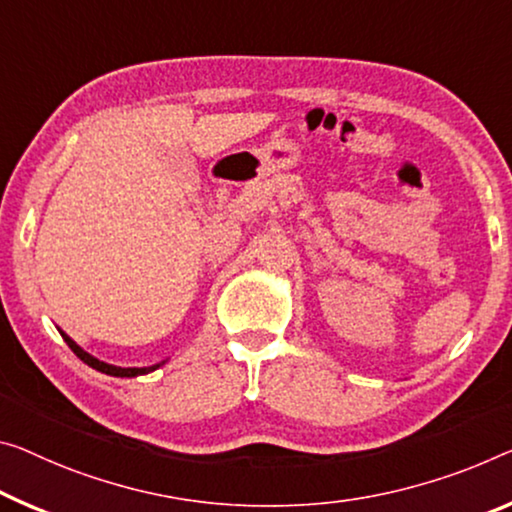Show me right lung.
<instances>
[{"label": "right lung", "mask_w": 512, "mask_h": 512, "mask_svg": "<svg viewBox=\"0 0 512 512\" xmlns=\"http://www.w3.org/2000/svg\"><path fill=\"white\" fill-rule=\"evenodd\" d=\"M61 336H64V341L68 343V348L75 352L77 357H80L86 366H91V368H96V371H100V373H105V375H112V377H137V375H146V373H153L155 368H160L162 364H155V366H144V368H121V366H112V364H107V361H100V359H96L93 355H89V352L86 350H82L80 345H77L73 338H70L68 334H64L61 332Z\"/></svg>", "instance_id": "obj_1"}]
</instances>
